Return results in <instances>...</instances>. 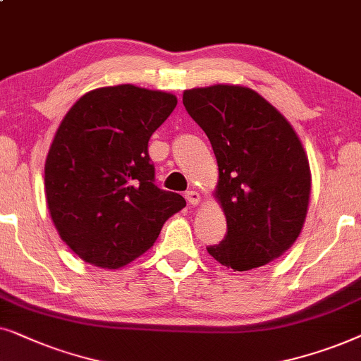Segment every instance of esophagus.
<instances>
[{
  "instance_id": "1",
  "label": "esophagus",
  "mask_w": 361,
  "mask_h": 361,
  "mask_svg": "<svg viewBox=\"0 0 361 361\" xmlns=\"http://www.w3.org/2000/svg\"><path fill=\"white\" fill-rule=\"evenodd\" d=\"M185 198H186V201H188L190 204H193V206H196L201 201V196H200L198 191H186Z\"/></svg>"
}]
</instances>
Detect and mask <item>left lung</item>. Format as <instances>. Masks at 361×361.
<instances>
[{"label":"left lung","mask_w":361,"mask_h":361,"mask_svg":"<svg viewBox=\"0 0 361 361\" xmlns=\"http://www.w3.org/2000/svg\"><path fill=\"white\" fill-rule=\"evenodd\" d=\"M218 161L214 196L228 233L206 247L219 264L251 271L282 256L299 238L310 198V168L292 125L249 87L211 85L183 92Z\"/></svg>","instance_id":"1"}]
</instances>
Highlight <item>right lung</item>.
Masks as SVG:
<instances>
[{"label":"right lung","instance_id":"obj_1","mask_svg":"<svg viewBox=\"0 0 361 361\" xmlns=\"http://www.w3.org/2000/svg\"><path fill=\"white\" fill-rule=\"evenodd\" d=\"M176 102L173 94L123 84L90 90L62 118L46 158V201L61 239L82 261L127 266L186 206L155 185L148 155L152 133Z\"/></svg>","mask_w":361,"mask_h":361}]
</instances>
